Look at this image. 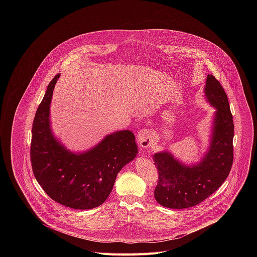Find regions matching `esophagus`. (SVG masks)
Wrapping results in <instances>:
<instances>
[{"label": "esophagus", "mask_w": 257, "mask_h": 257, "mask_svg": "<svg viewBox=\"0 0 257 257\" xmlns=\"http://www.w3.org/2000/svg\"><path fill=\"white\" fill-rule=\"evenodd\" d=\"M137 140H138L141 147L148 148L152 146V143H153L152 133L147 128H143L138 133Z\"/></svg>", "instance_id": "1"}]
</instances>
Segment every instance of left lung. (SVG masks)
<instances>
[{"label": "left lung", "instance_id": "left-lung-1", "mask_svg": "<svg viewBox=\"0 0 257 257\" xmlns=\"http://www.w3.org/2000/svg\"><path fill=\"white\" fill-rule=\"evenodd\" d=\"M205 93L217 111L210 150L201 163L185 166L168 152L153 156L158 170L154 197L163 207L185 209L200 204L220 188L230 172L234 125L227 96L213 75L207 77Z\"/></svg>", "mask_w": 257, "mask_h": 257}]
</instances>
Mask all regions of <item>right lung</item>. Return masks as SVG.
<instances>
[{"label":"right lung","instance_id":"right-lung-1","mask_svg":"<svg viewBox=\"0 0 257 257\" xmlns=\"http://www.w3.org/2000/svg\"><path fill=\"white\" fill-rule=\"evenodd\" d=\"M59 76L55 75L48 84L34 118L32 168L37 182L52 200L72 209L89 210L107 200L117 173L136 157L138 147L130 131L110 135L82 154L60 146L49 128V105Z\"/></svg>","mask_w":257,"mask_h":257}]
</instances>
